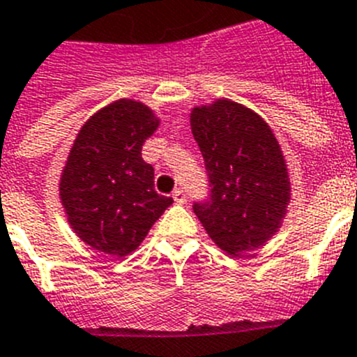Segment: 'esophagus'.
<instances>
[{"instance_id":"34e87169","label":"esophagus","mask_w":357,"mask_h":357,"mask_svg":"<svg viewBox=\"0 0 357 357\" xmlns=\"http://www.w3.org/2000/svg\"><path fill=\"white\" fill-rule=\"evenodd\" d=\"M172 197H174V201L178 204H183L185 201H187V194H185V190H181V188H176L174 194H172Z\"/></svg>"}]
</instances>
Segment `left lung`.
I'll use <instances>...</instances> for the list:
<instances>
[{
    "instance_id": "obj_1",
    "label": "left lung",
    "mask_w": 357,
    "mask_h": 357,
    "mask_svg": "<svg viewBox=\"0 0 357 357\" xmlns=\"http://www.w3.org/2000/svg\"><path fill=\"white\" fill-rule=\"evenodd\" d=\"M190 126L210 187L194 213L222 252H253L280 228L289 204L280 145L259 114L226 98L194 107Z\"/></svg>"
}]
</instances>
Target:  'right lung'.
Wrapping results in <instances>:
<instances>
[{
	"label": "right lung",
	"mask_w": 357,
	"mask_h": 357,
	"mask_svg": "<svg viewBox=\"0 0 357 357\" xmlns=\"http://www.w3.org/2000/svg\"><path fill=\"white\" fill-rule=\"evenodd\" d=\"M160 120L147 105L116 100L80 127L61 176L68 222L86 244L126 257L140 246L172 197L154 190L142 145Z\"/></svg>",
	"instance_id": "add662e5"
}]
</instances>
